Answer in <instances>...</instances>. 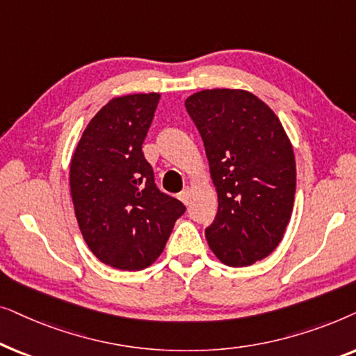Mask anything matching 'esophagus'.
Wrapping results in <instances>:
<instances>
[{
  "label": "esophagus",
  "instance_id": "34e87169",
  "mask_svg": "<svg viewBox=\"0 0 356 356\" xmlns=\"http://www.w3.org/2000/svg\"><path fill=\"white\" fill-rule=\"evenodd\" d=\"M179 201H181L184 206H189V201H191V189H183V191L179 193Z\"/></svg>",
  "mask_w": 356,
  "mask_h": 356
}]
</instances>
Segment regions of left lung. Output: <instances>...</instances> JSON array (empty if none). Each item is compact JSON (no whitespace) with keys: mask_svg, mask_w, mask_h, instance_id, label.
I'll return each mask as SVG.
<instances>
[{"mask_svg":"<svg viewBox=\"0 0 356 356\" xmlns=\"http://www.w3.org/2000/svg\"><path fill=\"white\" fill-rule=\"evenodd\" d=\"M204 140L218 209L206 230L213 254L230 267L264 259L293 212V145L267 104L243 89H206L184 102Z\"/></svg>","mask_w":356,"mask_h":356,"instance_id":"8db88e82","label":"left lung"}]
</instances>
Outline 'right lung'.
<instances>
[{
  "label": "right lung",
  "instance_id": "1",
  "mask_svg": "<svg viewBox=\"0 0 356 356\" xmlns=\"http://www.w3.org/2000/svg\"><path fill=\"white\" fill-rule=\"evenodd\" d=\"M160 94L115 97L82 133L70 165L81 233L97 259L143 270L162 254L186 207L163 194L143 154Z\"/></svg>",
  "mask_w": 356,
  "mask_h": 356
}]
</instances>
